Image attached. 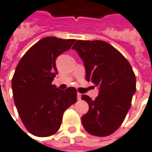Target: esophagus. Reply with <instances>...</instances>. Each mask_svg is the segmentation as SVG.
<instances>
[{
    "label": "esophagus",
    "instance_id": "esophagus-1",
    "mask_svg": "<svg viewBox=\"0 0 152 152\" xmlns=\"http://www.w3.org/2000/svg\"><path fill=\"white\" fill-rule=\"evenodd\" d=\"M77 99H78V100H80V99H81V94H80V93H77Z\"/></svg>",
    "mask_w": 152,
    "mask_h": 152
}]
</instances>
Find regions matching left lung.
<instances>
[{"label":"left lung","mask_w":152,"mask_h":152,"mask_svg":"<svg viewBox=\"0 0 152 152\" xmlns=\"http://www.w3.org/2000/svg\"><path fill=\"white\" fill-rule=\"evenodd\" d=\"M84 61L86 80L99 87L91 99L82 96L89 105L81 117L84 129L92 135L107 136L120 127L132 105L136 80L127 60L103 40H76L72 46Z\"/></svg>","instance_id":"obj_1"}]
</instances>
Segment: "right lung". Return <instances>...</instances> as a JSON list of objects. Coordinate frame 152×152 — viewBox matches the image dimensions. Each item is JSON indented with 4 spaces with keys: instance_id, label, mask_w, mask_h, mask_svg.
<instances>
[{
    "instance_id": "1",
    "label": "right lung",
    "mask_w": 152,
    "mask_h": 152,
    "mask_svg": "<svg viewBox=\"0 0 152 152\" xmlns=\"http://www.w3.org/2000/svg\"><path fill=\"white\" fill-rule=\"evenodd\" d=\"M76 41L47 37L22 56L12 80L17 112L32 135L47 137L61 127L64 111L77 100L75 88L61 90L52 84L57 74L56 60Z\"/></svg>"
}]
</instances>
